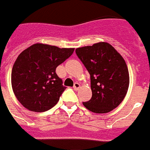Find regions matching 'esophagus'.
<instances>
[{
	"instance_id": "34e87169",
	"label": "esophagus",
	"mask_w": 150,
	"mask_h": 150,
	"mask_svg": "<svg viewBox=\"0 0 150 150\" xmlns=\"http://www.w3.org/2000/svg\"><path fill=\"white\" fill-rule=\"evenodd\" d=\"M73 90H77L79 88H80V84L79 83H77V82H75L74 83V85H73Z\"/></svg>"
}]
</instances>
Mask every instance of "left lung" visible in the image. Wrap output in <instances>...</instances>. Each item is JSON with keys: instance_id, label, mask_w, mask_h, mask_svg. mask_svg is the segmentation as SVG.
<instances>
[{"instance_id": "8db88e82", "label": "left lung", "mask_w": 150, "mask_h": 150, "mask_svg": "<svg viewBox=\"0 0 150 150\" xmlns=\"http://www.w3.org/2000/svg\"><path fill=\"white\" fill-rule=\"evenodd\" d=\"M76 54L90 75L92 97L83 105L94 113L112 111L128 89L129 74L124 58L107 43L78 47Z\"/></svg>"}]
</instances>
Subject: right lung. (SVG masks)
Instances as JSON below:
<instances>
[{
	"label": "right lung",
	"instance_id": "obj_1",
	"mask_svg": "<svg viewBox=\"0 0 150 150\" xmlns=\"http://www.w3.org/2000/svg\"><path fill=\"white\" fill-rule=\"evenodd\" d=\"M74 48H60L35 43L24 50L13 66V93L22 106L31 111L50 110L66 87L56 69L73 54Z\"/></svg>",
	"mask_w": 150,
	"mask_h": 150
}]
</instances>
